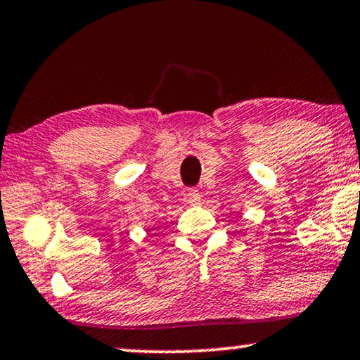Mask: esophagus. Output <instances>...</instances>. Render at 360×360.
<instances>
[{"label": "esophagus", "instance_id": "esophagus-1", "mask_svg": "<svg viewBox=\"0 0 360 360\" xmlns=\"http://www.w3.org/2000/svg\"><path fill=\"white\" fill-rule=\"evenodd\" d=\"M186 198H188V201L191 202V205H198V202L201 201V195H200V191H198V190H190L188 195H186Z\"/></svg>", "mask_w": 360, "mask_h": 360}]
</instances>
